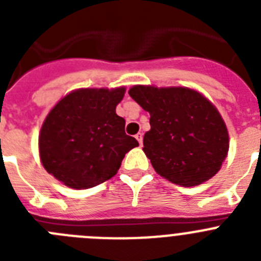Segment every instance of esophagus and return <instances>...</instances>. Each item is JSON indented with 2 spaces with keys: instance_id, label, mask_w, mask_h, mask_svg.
I'll list each match as a JSON object with an SVG mask.
<instances>
[{
  "instance_id": "obj_1",
  "label": "esophagus",
  "mask_w": 261,
  "mask_h": 261,
  "mask_svg": "<svg viewBox=\"0 0 261 261\" xmlns=\"http://www.w3.org/2000/svg\"><path fill=\"white\" fill-rule=\"evenodd\" d=\"M136 138H137V141L140 142V145L142 146V133H137V135H136Z\"/></svg>"
}]
</instances>
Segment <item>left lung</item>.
Masks as SVG:
<instances>
[{"instance_id":"obj_1","label":"left lung","mask_w":261,"mask_h":261,"mask_svg":"<svg viewBox=\"0 0 261 261\" xmlns=\"http://www.w3.org/2000/svg\"><path fill=\"white\" fill-rule=\"evenodd\" d=\"M129 95L150 114L144 151L161 176L193 187L220 171L229 133L208 99L187 87L133 86Z\"/></svg>"}]
</instances>
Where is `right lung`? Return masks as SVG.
<instances>
[{
  "instance_id": "right-lung-1",
  "label": "right lung",
  "mask_w": 261,
  "mask_h": 261,
  "mask_svg": "<svg viewBox=\"0 0 261 261\" xmlns=\"http://www.w3.org/2000/svg\"><path fill=\"white\" fill-rule=\"evenodd\" d=\"M125 89H82L52 108L39 136L41 163L74 190H86L115 176L129 150L138 146L125 135L116 106Z\"/></svg>"
}]
</instances>
